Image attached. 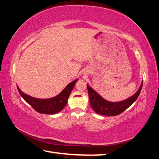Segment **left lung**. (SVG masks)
I'll list each match as a JSON object with an SVG mask.
<instances>
[{
  "mask_svg": "<svg viewBox=\"0 0 159 159\" xmlns=\"http://www.w3.org/2000/svg\"><path fill=\"white\" fill-rule=\"evenodd\" d=\"M142 84H143V81L142 82L138 90L130 98L125 100L116 102L106 100L105 99L102 98L95 90L87 85L90 105L94 111L98 114L107 116L119 115L136 101L141 92Z\"/></svg>",
  "mask_w": 159,
  "mask_h": 159,
  "instance_id": "obj_1",
  "label": "left lung"
}]
</instances>
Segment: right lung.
Returning <instances> with one entry per match:
<instances>
[{
	"label": "right lung",
	"mask_w": 159,
	"mask_h": 159,
	"mask_svg": "<svg viewBox=\"0 0 159 159\" xmlns=\"http://www.w3.org/2000/svg\"><path fill=\"white\" fill-rule=\"evenodd\" d=\"M79 79H76L66 85V87L57 96L49 99H39L24 93L17 86L20 95L37 112L45 114H55L61 111L66 105L70 93Z\"/></svg>",
	"instance_id": "right-lung-1"
}]
</instances>
